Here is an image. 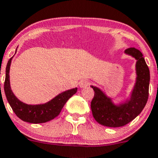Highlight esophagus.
Instances as JSON below:
<instances>
[{"label":"esophagus","mask_w":158,"mask_h":158,"mask_svg":"<svg viewBox=\"0 0 158 158\" xmlns=\"http://www.w3.org/2000/svg\"><path fill=\"white\" fill-rule=\"evenodd\" d=\"M89 85V81L83 80L80 82V85H79V86H80L81 88H86V87H87Z\"/></svg>","instance_id":"obj_1"}]
</instances>
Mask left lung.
<instances>
[{"mask_svg":"<svg viewBox=\"0 0 158 158\" xmlns=\"http://www.w3.org/2000/svg\"><path fill=\"white\" fill-rule=\"evenodd\" d=\"M125 53L136 60L135 83L129 99L115 104L101 89L91 86L94 90L91 101L93 116L98 123L107 127H121L129 123L140 114L148 100L150 70L143 54L134 48H128Z\"/></svg>","mask_w":158,"mask_h":158,"instance_id":"obj_1","label":"left lung"}]
</instances>
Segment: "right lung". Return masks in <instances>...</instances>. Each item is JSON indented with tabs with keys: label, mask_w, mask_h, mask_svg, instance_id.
Returning a JSON list of instances; mask_svg holds the SVG:
<instances>
[{
	"label": "right lung",
	"mask_w": 158,
	"mask_h": 158,
	"mask_svg": "<svg viewBox=\"0 0 158 158\" xmlns=\"http://www.w3.org/2000/svg\"><path fill=\"white\" fill-rule=\"evenodd\" d=\"M12 57L9 59L7 64V67H6L4 89L7 100L15 114L21 120L33 124L44 123L57 117L60 114L61 109L63 108L68 100L77 92V88H73V89L64 91L45 104H25L21 101H19L15 97L10 86L9 72Z\"/></svg>",
	"instance_id": "add662e5"
}]
</instances>
